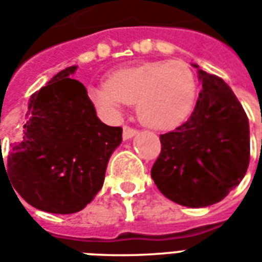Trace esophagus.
I'll use <instances>...</instances> for the list:
<instances>
[{"instance_id": "1", "label": "esophagus", "mask_w": 262, "mask_h": 262, "mask_svg": "<svg viewBox=\"0 0 262 262\" xmlns=\"http://www.w3.org/2000/svg\"><path fill=\"white\" fill-rule=\"evenodd\" d=\"M135 135H137L136 129L129 127V126H125V127H123V140H129V139H132Z\"/></svg>"}]
</instances>
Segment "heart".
Listing matches in <instances>:
<instances>
[{"label": "heart", "instance_id": "heart-1", "mask_svg": "<svg viewBox=\"0 0 262 262\" xmlns=\"http://www.w3.org/2000/svg\"><path fill=\"white\" fill-rule=\"evenodd\" d=\"M198 84L182 61H151L114 71L109 82L88 88L95 106L118 118L127 103H137V115L154 129H172L192 114Z\"/></svg>", "mask_w": 262, "mask_h": 262}]
</instances>
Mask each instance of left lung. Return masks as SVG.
Returning <instances> with one entry per match:
<instances>
[{"label":"left lung","instance_id":"8db88e82","mask_svg":"<svg viewBox=\"0 0 262 262\" xmlns=\"http://www.w3.org/2000/svg\"><path fill=\"white\" fill-rule=\"evenodd\" d=\"M198 69L202 82L189 119L160 135L161 153L151 178L165 198L188 208L220 202L236 188L250 163V126L225 81Z\"/></svg>","mask_w":262,"mask_h":262}]
</instances>
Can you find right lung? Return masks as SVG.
Returning <instances> with one entry per match:
<instances>
[{"label":"right lung","mask_w":262,"mask_h":262,"mask_svg":"<svg viewBox=\"0 0 262 262\" xmlns=\"http://www.w3.org/2000/svg\"><path fill=\"white\" fill-rule=\"evenodd\" d=\"M75 70H61L32 95L5 170L15 192L49 213L85 208L102 188L109 159L122 143V127L98 119L85 86L71 78Z\"/></svg>","instance_id":"1"}]
</instances>
